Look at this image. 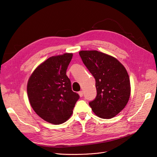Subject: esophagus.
I'll use <instances>...</instances> for the list:
<instances>
[{
  "label": "esophagus",
  "mask_w": 157,
  "mask_h": 157,
  "mask_svg": "<svg viewBox=\"0 0 157 157\" xmlns=\"http://www.w3.org/2000/svg\"><path fill=\"white\" fill-rule=\"evenodd\" d=\"M78 94H79V96H80V97H82V96H83V91H80V92H78Z\"/></svg>",
  "instance_id": "esophagus-1"
}]
</instances>
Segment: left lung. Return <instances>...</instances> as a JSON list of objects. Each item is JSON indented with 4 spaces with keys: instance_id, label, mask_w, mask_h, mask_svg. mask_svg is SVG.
Instances as JSON below:
<instances>
[{
    "instance_id": "obj_1",
    "label": "left lung",
    "mask_w": 157,
    "mask_h": 157,
    "mask_svg": "<svg viewBox=\"0 0 157 157\" xmlns=\"http://www.w3.org/2000/svg\"><path fill=\"white\" fill-rule=\"evenodd\" d=\"M83 63L96 79L97 95L89 102L99 117H114L127 104L130 95L128 73L118 59L98 51L79 52Z\"/></svg>"
}]
</instances>
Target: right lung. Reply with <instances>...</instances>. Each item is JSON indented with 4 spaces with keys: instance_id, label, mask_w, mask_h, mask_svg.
<instances>
[{
    "instance_id": "right-lung-1",
    "label": "right lung",
    "mask_w": 157,
    "mask_h": 157,
    "mask_svg": "<svg viewBox=\"0 0 157 157\" xmlns=\"http://www.w3.org/2000/svg\"><path fill=\"white\" fill-rule=\"evenodd\" d=\"M72 53L49 57L35 69L27 83L29 102L39 116L53 124L70 118L78 94L73 92L66 75Z\"/></svg>"
}]
</instances>
